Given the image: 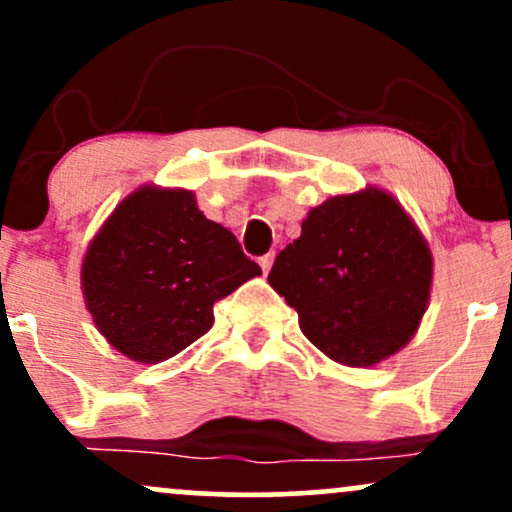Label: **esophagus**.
Masks as SVG:
<instances>
[{"mask_svg": "<svg viewBox=\"0 0 512 512\" xmlns=\"http://www.w3.org/2000/svg\"><path fill=\"white\" fill-rule=\"evenodd\" d=\"M272 264H274V252H267V255L260 257V267H262L264 274H267L269 269H272Z\"/></svg>", "mask_w": 512, "mask_h": 512, "instance_id": "esophagus-1", "label": "esophagus"}]
</instances>
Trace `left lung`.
<instances>
[{"label": "left lung", "mask_w": 512, "mask_h": 512, "mask_svg": "<svg viewBox=\"0 0 512 512\" xmlns=\"http://www.w3.org/2000/svg\"><path fill=\"white\" fill-rule=\"evenodd\" d=\"M431 276L419 228L390 195L366 190L310 209L301 238L276 255L267 281L322 354L373 366L414 337Z\"/></svg>", "instance_id": "left-lung-1"}]
</instances>
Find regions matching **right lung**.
Instances as JSON below:
<instances>
[{
  "instance_id": "obj_1",
  "label": "right lung",
  "mask_w": 512,
  "mask_h": 512,
  "mask_svg": "<svg viewBox=\"0 0 512 512\" xmlns=\"http://www.w3.org/2000/svg\"><path fill=\"white\" fill-rule=\"evenodd\" d=\"M262 274L187 190L142 187L113 211L81 267L88 313L132 361L180 354L214 325V305Z\"/></svg>"
}]
</instances>
